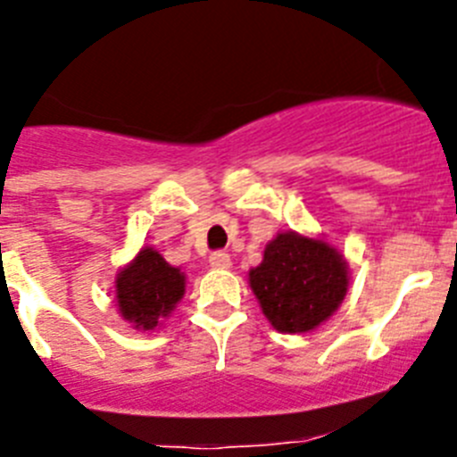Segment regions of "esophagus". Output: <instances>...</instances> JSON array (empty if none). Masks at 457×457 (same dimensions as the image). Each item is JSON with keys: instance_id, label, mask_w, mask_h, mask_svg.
Here are the masks:
<instances>
[{"instance_id": "34e87169", "label": "esophagus", "mask_w": 457, "mask_h": 457, "mask_svg": "<svg viewBox=\"0 0 457 457\" xmlns=\"http://www.w3.org/2000/svg\"><path fill=\"white\" fill-rule=\"evenodd\" d=\"M209 263H212V268H216V270H225V268H229L232 259H229V254L223 253V250H216V253L209 254Z\"/></svg>"}]
</instances>
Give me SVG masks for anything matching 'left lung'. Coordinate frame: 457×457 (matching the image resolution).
<instances>
[{"label":"left lung","mask_w":457,"mask_h":457,"mask_svg":"<svg viewBox=\"0 0 457 457\" xmlns=\"http://www.w3.org/2000/svg\"><path fill=\"white\" fill-rule=\"evenodd\" d=\"M347 263L325 241L295 232L277 234L263 262L250 270V287L270 325L302 334L325 322L347 293Z\"/></svg>","instance_id":"8db88e82"}]
</instances>
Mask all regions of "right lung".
Listing matches in <instances>:
<instances>
[{
	"mask_svg": "<svg viewBox=\"0 0 457 457\" xmlns=\"http://www.w3.org/2000/svg\"><path fill=\"white\" fill-rule=\"evenodd\" d=\"M185 295V275L153 248L139 250L117 277V306L137 329H153Z\"/></svg>",
	"mask_w": 457,
	"mask_h": 457,
	"instance_id": "obj_1",
	"label": "right lung"
}]
</instances>
